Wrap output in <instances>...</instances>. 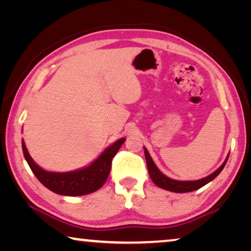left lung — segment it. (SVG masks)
Returning a JSON list of instances; mask_svg holds the SVG:
<instances>
[{"instance_id":"8db88e82","label":"left lung","mask_w":251,"mask_h":251,"mask_svg":"<svg viewBox=\"0 0 251 251\" xmlns=\"http://www.w3.org/2000/svg\"><path fill=\"white\" fill-rule=\"evenodd\" d=\"M144 151H145V158L147 163L148 173H150V176L151 178V180L154 181V184L160 187V188L166 189V190H169V192H174V193H189V192H194V190L201 188L202 186H205L206 184H208V182H210L212 179H215V178L219 175L220 172L224 169L225 165H226L229 157V155H227L226 159H225L222 166H220L217 171H215L214 173L210 174L209 176L201 178V179H198V180H176V179H172V178L167 177L166 175H164V174L157 168L155 163L151 159L150 152H148V151L145 147H144Z\"/></svg>"}]
</instances>
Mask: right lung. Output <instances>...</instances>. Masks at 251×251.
Returning a JSON list of instances; mask_svg holds the SVG:
<instances>
[{"label":"right lung","mask_w":251,"mask_h":251,"mask_svg":"<svg viewBox=\"0 0 251 251\" xmlns=\"http://www.w3.org/2000/svg\"><path fill=\"white\" fill-rule=\"evenodd\" d=\"M126 138H121L108 146L88 166L73 172L54 173L41 168L29 156L22 138V148L29 168L46 188L63 196H83L99 190L109 175L112 160Z\"/></svg>","instance_id":"add662e5"}]
</instances>
